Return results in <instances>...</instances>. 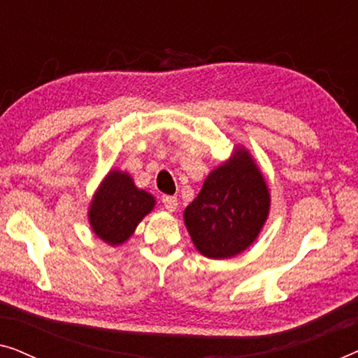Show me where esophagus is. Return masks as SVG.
<instances>
[{"mask_svg": "<svg viewBox=\"0 0 358 358\" xmlns=\"http://www.w3.org/2000/svg\"><path fill=\"white\" fill-rule=\"evenodd\" d=\"M161 202H163L164 208L168 210V212H174V210L178 208V197H174V195H163Z\"/></svg>", "mask_w": 358, "mask_h": 358, "instance_id": "34e87169", "label": "esophagus"}]
</instances>
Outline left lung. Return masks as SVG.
Listing matches in <instances>:
<instances>
[{
  "label": "left lung",
  "instance_id": "left-lung-1",
  "mask_svg": "<svg viewBox=\"0 0 358 358\" xmlns=\"http://www.w3.org/2000/svg\"><path fill=\"white\" fill-rule=\"evenodd\" d=\"M268 208L266 179L249 151L239 146L207 176L202 190L184 210V223L200 254L228 259L256 241Z\"/></svg>",
  "mask_w": 358,
  "mask_h": 358
}]
</instances>
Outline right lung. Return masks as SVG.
I'll return each instance as SVG.
<instances>
[{
    "label": "right lung",
    "instance_id": "1",
    "mask_svg": "<svg viewBox=\"0 0 358 358\" xmlns=\"http://www.w3.org/2000/svg\"><path fill=\"white\" fill-rule=\"evenodd\" d=\"M155 203L153 195L136 187L129 173L112 169L96 190L87 218L97 238L119 246L134 234Z\"/></svg>",
    "mask_w": 358,
    "mask_h": 358
}]
</instances>
